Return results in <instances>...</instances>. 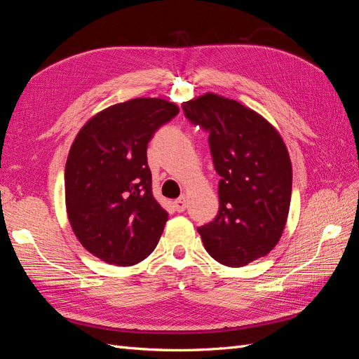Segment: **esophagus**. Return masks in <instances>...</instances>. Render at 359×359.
<instances>
[{"mask_svg":"<svg viewBox=\"0 0 359 359\" xmlns=\"http://www.w3.org/2000/svg\"><path fill=\"white\" fill-rule=\"evenodd\" d=\"M173 206H175V210L178 212H182L184 210H186V196H184V194H181L178 199L173 201Z\"/></svg>","mask_w":359,"mask_h":359,"instance_id":"34e87169","label":"esophagus"}]
</instances>
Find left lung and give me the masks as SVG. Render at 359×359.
Masks as SVG:
<instances>
[{"mask_svg":"<svg viewBox=\"0 0 359 359\" xmlns=\"http://www.w3.org/2000/svg\"><path fill=\"white\" fill-rule=\"evenodd\" d=\"M193 124L210 132L219 182V214L198 227L217 262L244 266L280 241L289 215L292 163L278 130L240 102L205 93L182 103Z\"/></svg>","mask_w":359,"mask_h":359,"instance_id":"8db88e82","label":"left lung"}]
</instances>
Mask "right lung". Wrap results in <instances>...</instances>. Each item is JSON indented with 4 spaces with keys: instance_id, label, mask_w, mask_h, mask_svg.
<instances>
[{
    "instance_id": "obj_1",
    "label": "right lung",
    "mask_w": 359,
    "mask_h": 359,
    "mask_svg": "<svg viewBox=\"0 0 359 359\" xmlns=\"http://www.w3.org/2000/svg\"><path fill=\"white\" fill-rule=\"evenodd\" d=\"M180 112L165 99L137 97L97 112L76 135L64 172L66 210L82 247L130 266L156 248L168 211L153 194L147 147Z\"/></svg>"
}]
</instances>
